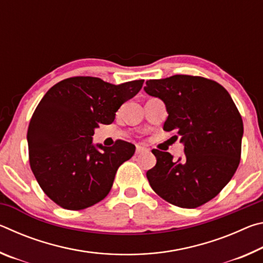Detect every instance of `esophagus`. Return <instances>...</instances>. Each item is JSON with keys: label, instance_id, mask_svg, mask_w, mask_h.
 <instances>
[{"label": "esophagus", "instance_id": "34e87169", "mask_svg": "<svg viewBox=\"0 0 263 263\" xmlns=\"http://www.w3.org/2000/svg\"><path fill=\"white\" fill-rule=\"evenodd\" d=\"M147 148L145 147V146H140V145H137V148H136V153L137 154H140V153H144V152H147Z\"/></svg>", "mask_w": 263, "mask_h": 263}]
</instances>
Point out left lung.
Listing matches in <instances>:
<instances>
[{
	"label": "left lung",
	"instance_id": "obj_1",
	"mask_svg": "<svg viewBox=\"0 0 263 263\" xmlns=\"http://www.w3.org/2000/svg\"><path fill=\"white\" fill-rule=\"evenodd\" d=\"M144 90L166 105L164 131H175L184 146L177 161L153 149L157 164L146 173L160 197L194 209L220 193L240 162L243 124L232 97L212 80L190 75L148 80ZM177 136H174L177 138Z\"/></svg>",
	"mask_w": 263,
	"mask_h": 263
}]
</instances>
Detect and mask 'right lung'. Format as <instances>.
I'll list each match as a JSON object with an SVG mask.
<instances>
[{
	"label": "right lung",
	"instance_id": "add662e5",
	"mask_svg": "<svg viewBox=\"0 0 263 263\" xmlns=\"http://www.w3.org/2000/svg\"><path fill=\"white\" fill-rule=\"evenodd\" d=\"M144 80L112 84L99 78L62 80L48 90L28 128L30 166L53 202L82 210L102 201L118 167L136 146L117 140L111 147L94 144L100 124H111L123 103L136 96Z\"/></svg>",
	"mask_w": 263,
	"mask_h": 263
}]
</instances>
